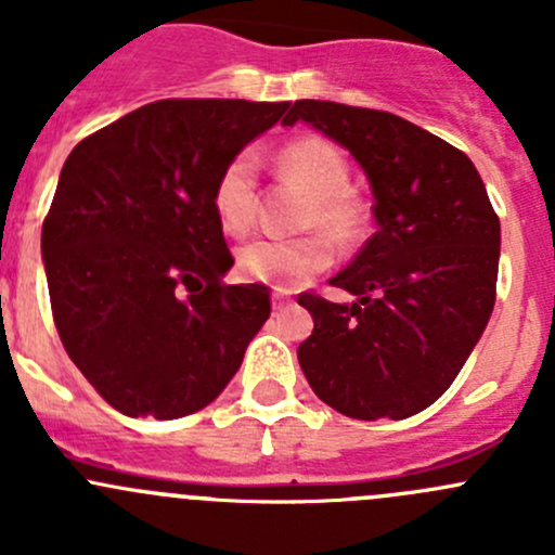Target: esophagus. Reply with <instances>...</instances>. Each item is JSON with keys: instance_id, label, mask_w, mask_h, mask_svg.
<instances>
[{"instance_id": "esophagus-1", "label": "esophagus", "mask_w": 555, "mask_h": 555, "mask_svg": "<svg viewBox=\"0 0 555 555\" xmlns=\"http://www.w3.org/2000/svg\"><path fill=\"white\" fill-rule=\"evenodd\" d=\"M289 304H293V298H289L287 289H273V309H287Z\"/></svg>"}]
</instances>
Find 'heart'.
I'll return each mask as SVG.
<instances>
[{"instance_id": "heart-1", "label": "heart", "mask_w": 555, "mask_h": 555, "mask_svg": "<svg viewBox=\"0 0 555 555\" xmlns=\"http://www.w3.org/2000/svg\"><path fill=\"white\" fill-rule=\"evenodd\" d=\"M279 171L309 195L298 228L311 233L246 244L238 251V271L276 289H293L333 262V246L324 233L340 246H354L365 238L371 228V206L349 188V160L330 139L300 137L284 144L279 153ZM211 209L217 225L228 236L242 238L251 231L257 215L255 155L238 153L222 166L211 188Z\"/></svg>"}]
</instances>
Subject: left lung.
I'll list each match as a JSON object with an SVG mask.
<instances>
[{"label": "left lung", "mask_w": 555, "mask_h": 555, "mask_svg": "<svg viewBox=\"0 0 555 555\" xmlns=\"http://www.w3.org/2000/svg\"><path fill=\"white\" fill-rule=\"evenodd\" d=\"M306 120L344 144L371 179L378 231L330 279L357 295L300 293L313 333L298 362L313 395L349 418H408L453 384L496 300L500 217L473 160L382 109L300 99Z\"/></svg>", "instance_id": "8db88e82"}]
</instances>
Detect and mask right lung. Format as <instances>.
<instances>
[{
    "mask_svg": "<svg viewBox=\"0 0 555 555\" xmlns=\"http://www.w3.org/2000/svg\"><path fill=\"white\" fill-rule=\"evenodd\" d=\"M289 102L164 99L82 139L42 222L50 309L66 354L126 416L209 405L271 317L211 209L222 166Z\"/></svg>",
    "mask_w": 555,
    "mask_h": 555,
    "instance_id": "right-lung-1",
    "label": "right lung"
}]
</instances>
